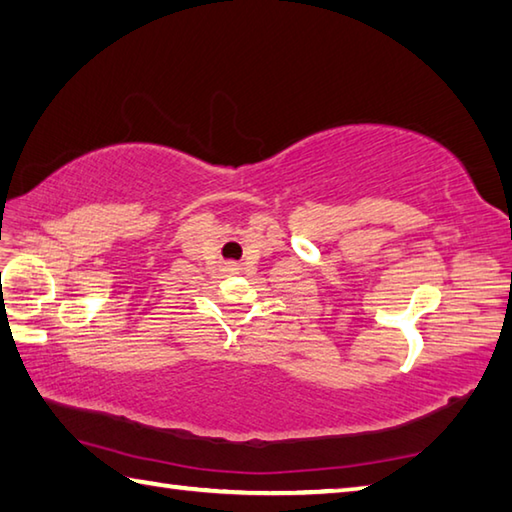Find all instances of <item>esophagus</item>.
Wrapping results in <instances>:
<instances>
[{
  "mask_svg": "<svg viewBox=\"0 0 512 512\" xmlns=\"http://www.w3.org/2000/svg\"><path fill=\"white\" fill-rule=\"evenodd\" d=\"M226 270H228V273H237L239 266L235 262H226Z\"/></svg>",
  "mask_w": 512,
  "mask_h": 512,
  "instance_id": "obj_1",
  "label": "esophagus"
}]
</instances>
